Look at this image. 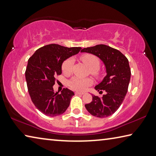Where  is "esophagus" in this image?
<instances>
[{"label": "esophagus", "mask_w": 156, "mask_h": 156, "mask_svg": "<svg viewBox=\"0 0 156 156\" xmlns=\"http://www.w3.org/2000/svg\"><path fill=\"white\" fill-rule=\"evenodd\" d=\"M75 94L76 95H83L84 94L83 92H79V91H76Z\"/></svg>", "instance_id": "1"}]
</instances>
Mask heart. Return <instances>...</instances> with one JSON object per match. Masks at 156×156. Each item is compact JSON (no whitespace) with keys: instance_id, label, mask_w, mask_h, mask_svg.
<instances>
[{"instance_id":"1","label":"heart","mask_w":156,"mask_h":156,"mask_svg":"<svg viewBox=\"0 0 156 156\" xmlns=\"http://www.w3.org/2000/svg\"><path fill=\"white\" fill-rule=\"evenodd\" d=\"M81 60L91 69V73H96L97 69L99 66V60L97 57L91 55V54H84L80 57ZM73 65V59L69 58L64 62L62 65V72L68 75L70 74L72 70ZM92 83V80L90 78H81L79 76H74L69 81V86L72 90L82 91L85 90L88 86Z\"/></svg>"}]
</instances>
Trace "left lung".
<instances>
[{
  "label": "left lung",
  "mask_w": 156,
  "mask_h": 156,
  "mask_svg": "<svg viewBox=\"0 0 156 156\" xmlns=\"http://www.w3.org/2000/svg\"><path fill=\"white\" fill-rule=\"evenodd\" d=\"M81 53H88L98 57L104 64L106 76L95 86L98 91H105L101 98L92 95V101L85 104L91 115L105 118L112 115L122 105L126 95L130 80V69L128 60L119 51L104 44L87 47Z\"/></svg>",
  "instance_id": "left-lung-1"
}]
</instances>
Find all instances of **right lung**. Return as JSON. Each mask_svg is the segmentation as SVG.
<instances>
[{
  "instance_id": "obj_1",
  "label": "right lung",
  "mask_w": 156,
  "mask_h": 156,
  "mask_svg": "<svg viewBox=\"0 0 156 156\" xmlns=\"http://www.w3.org/2000/svg\"><path fill=\"white\" fill-rule=\"evenodd\" d=\"M80 50V47L48 44L37 49L29 58L26 70L28 92L34 106L45 115H60L69 106L73 91L65 88L60 94L54 92L53 86L55 76L62 73L64 61Z\"/></svg>"
}]
</instances>
